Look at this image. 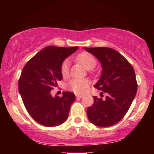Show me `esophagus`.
<instances>
[{
  "label": "esophagus",
  "mask_w": 154,
  "mask_h": 154,
  "mask_svg": "<svg viewBox=\"0 0 154 154\" xmlns=\"http://www.w3.org/2000/svg\"><path fill=\"white\" fill-rule=\"evenodd\" d=\"M76 97H77V98H83V97H84V95H78V94H77V95H76Z\"/></svg>",
  "instance_id": "34e87169"
}]
</instances>
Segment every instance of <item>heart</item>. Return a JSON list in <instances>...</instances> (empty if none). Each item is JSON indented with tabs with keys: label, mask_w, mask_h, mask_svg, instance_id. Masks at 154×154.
Wrapping results in <instances>:
<instances>
[{
	"label": "heart",
	"mask_w": 154,
	"mask_h": 154,
	"mask_svg": "<svg viewBox=\"0 0 154 154\" xmlns=\"http://www.w3.org/2000/svg\"><path fill=\"white\" fill-rule=\"evenodd\" d=\"M77 60L83 65V66L87 69H92L96 65V60L93 55L88 52H82L77 56ZM70 62L68 59L63 61L61 66V75L63 77L69 75ZM89 82L84 79H73L68 84V88L75 93H82L86 91Z\"/></svg>",
	"instance_id": "obj_1"
}]
</instances>
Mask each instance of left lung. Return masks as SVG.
<instances>
[{
    "mask_svg": "<svg viewBox=\"0 0 154 154\" xmlns=\"http://www.w3.org/2000/svg\"><path fill=\"white\" fill-rule=\"evenodd\" d=\"M100 61L102 73L94 87L106 99L93 97L94 102L87 109L91 123L98 127L115 125L127 114L137 93V84L133 67L118 51L110 48H85Z\"/></svg>",
    "mask_w": 154,
    "mask_h": 154,
    "instance_id": "left-lung-1",
    "label": "left lung"
}]
</instances>
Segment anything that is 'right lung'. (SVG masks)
<instances>
[{
	"instance_id": "right-lung-1",
	"label": "right lung",
	"mask_w": 154,
	"mask_h": 154,
	"mask_svg": "<svg viewBox=\"0 0 154 154\" xmlns=\"http://www.w3.org/2000/svg\"><path fill=\"white\" fill-rule=\"evenodd\" d=\"M78 48L45 47L23 68L19 79V93L29 115L43 126H59L68 118L75 94L63 92L62 97H52L51 91L62 79L63 61Z\"/></svg>"
}]
</instances>
